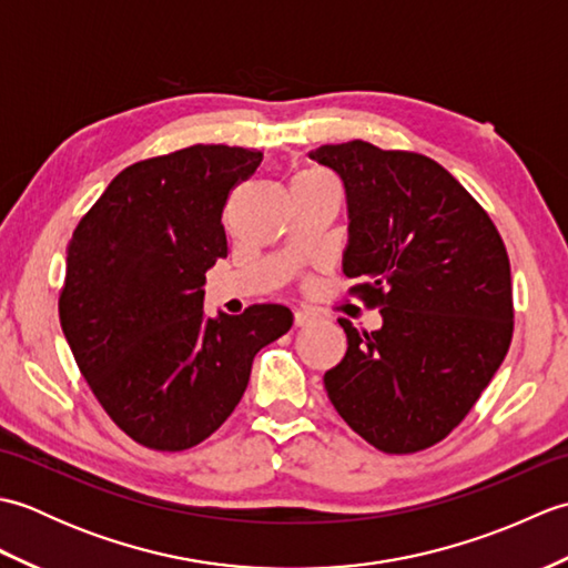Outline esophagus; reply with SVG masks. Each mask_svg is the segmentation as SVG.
Returning a JSON list of instances; mask_svg holds the SVG:
<instances>
[{"instance_id": "esophagus-1", "label": "esophagus", "mask_w": 568, "mask_h": 568, "mask_svg": "<svg viewBox=\"0 0 568 568\" xmlns=\"http://www.w3.org/2000/svg\"><path fill=\"white\" fill-rule=\"evenodd\" d=\"M317 320V315L312 310H295V324L297 327H307V324H312Z\"/></svg>"}]
</instances>
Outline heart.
Wrapping results in <instances>:
<instances>
[{
	"mask_svg": "<svg viewBox=\"0 0 568 568\" xmlns=\"http://www.w3.org/2000/svg\"><path fill=\"white\" fill-rule=\"evenodd\" d=\"M310 175H317V173H310Z\"/></svg>",
	"mask_w": 568,
	"mask_h": 568,
	"instance_id": "heart-1",
	"label": "heart"
}]
</instances>
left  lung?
Returning a JSON list of instances; mask_svg holds the SVG:
<instances>
[{
	"mask_svg": "<svg viewBox=\"0 0 568 568\" xmlns=\"http://www.w3.org/2000/svg\"><path fill=\"white\" fill-rule=\"evenodd\" d=\"M310 159L342 178V271L383 317L376 332L339 320L348 346L324 388L376 449L422 452L468 415L508 354V251L486 210L427 155L348 141Z\"/></svg>",
	"mask_w": 568,
	"mask_h": 568,
	"instance_id": "obj_1",
	"label": "left lung"
}]
</instances>
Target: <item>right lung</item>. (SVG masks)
<instances>
[{
  "label": "right lung",
  "mask_w": 568,
  "mask_h": 568,
  "mask_svg": "<svg viewBox=\"0 0 568 568\" xmlns=\"http://www.w3.org/2000/svg\"><path fill=\"white\" fill-rule=\"evenodd\" d=\"M261 161L197 143L134 163L72 232L60 327L106 415L149 449L183 452L220 429L253 356L293 327L283 305L202 310L204 273L226 258L229 190Z\"/></svg>",
  "instance_id": "add662e5"
}]
</instances>
